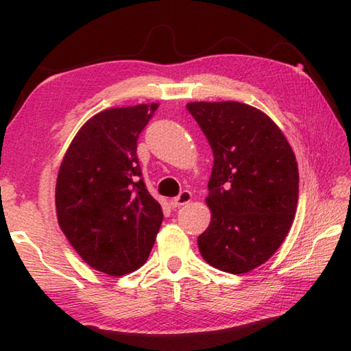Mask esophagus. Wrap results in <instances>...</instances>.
<instances>
[{"instance_id":"obj_1","label":"esophagus","mask_w":351,"mask_h":351,"mask_svg":"<svg viewBox=\"0 0 351 351\" xmlns=\"http://www.w3.org/2000/svg\"><path fill=\"white\" fill-rule=\"evenodd\" d=\"M190 201H192V193H190L189 190H182V192L178 195L175 199H171V204H173L175 207H181V206L189 204Z\"/></svg>"}]
</instances>
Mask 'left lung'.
<instances>
[{"mask_svg":"<svg viewBox=\"0 0 351 351\" xmlns=\"http://www.w3.org/2000/svg\"><path fill=\"white\" fill-rule=\"evenodd\" d=\"M213 152L209 180L210 224L198 237L213 268L245 274L268 261L294 221L299 169L282 130L251 105H186Z\"/></svg>","mask_w":351,"mask_h":351,"instance_id":"obj_1","label":"left lung"}]
</instances>
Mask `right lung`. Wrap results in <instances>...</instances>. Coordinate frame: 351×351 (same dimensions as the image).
Returning <instances> with one entry per match:
<instances>
[{"label":"right lung","mask_w":351,"mask_h":351,"mask_svg":"<svg viewBox=\"0 0 351 351\" xmlns=\"http://www.w3.org/2000/svg\"><path fill=\"white\" fill-rule=\"evenodd\" d=\"M159 104L100 111L71 142L56 184L58 224L82 260L108 276L145 263L162 223L136 148Z\"/></svg>","instance_id":"obj_1"}]
</instances>
